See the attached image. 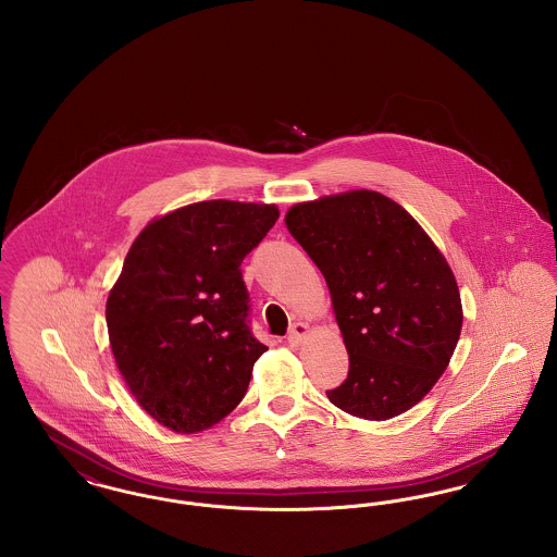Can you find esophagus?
Segmentation results:
<instances>
[{
    "label": "esophagus",
    "instance_id": "1",
    "mask_svg": "<svg viewBox=\"0 0 557 557\" xmlns=\"http://www.w3.org/2000/svg\"><path fill=\"white\" fill-rule=\"evenodd\" d=\"M307 332H309V325H307V323H300V321H296V323L292 325L290 332H288V343H290L292 346L300 345V343L305 341Z\"/></svg>",
    "mask_w": 557,
    "mask_h": 557
}]
</instances>
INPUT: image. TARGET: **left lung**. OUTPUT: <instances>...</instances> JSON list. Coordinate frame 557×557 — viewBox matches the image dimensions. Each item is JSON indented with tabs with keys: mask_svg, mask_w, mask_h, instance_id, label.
Wrapping results in <instances>:
<instances>
[{
	"mask_svg": "<svg viewBox=\"0 0 557 557\" xmlns=\"http://www.w3.org/2000/svg\"><path fill=\"white\" fill-rule=\"evenodd\" d=\"M292 238L332 294L348 375L327 398L391 420L428 395L461 334V298L441 250L395 200L355 189L292 207Z\"/></svg>",
	"mask_w": 557,
	"mask_h": 557,
	"instance_id": "8db88e82",
	"label": "left lung"
}]
</instances>
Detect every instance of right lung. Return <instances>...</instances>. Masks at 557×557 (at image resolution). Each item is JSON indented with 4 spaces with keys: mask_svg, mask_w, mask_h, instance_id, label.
<instances>
[{
    "mask_svg": "<svg viewBox=\"0 0 557 557\" xmlns=\"http://www.w3.org/2000/svg\"><path fill=\"white\" fill-rule=\"evenodd\" d=\"M280 212L207 200L152 221L107 302L114 361L133 397L175 432H200L246 395L267 350L250 330L242 261Z\"/></svg>",
    "mask_w": 557,
    "mask_h": 557,
    "instance_id": "obj_1",
    "label": "right lung"
}]
</instances>
